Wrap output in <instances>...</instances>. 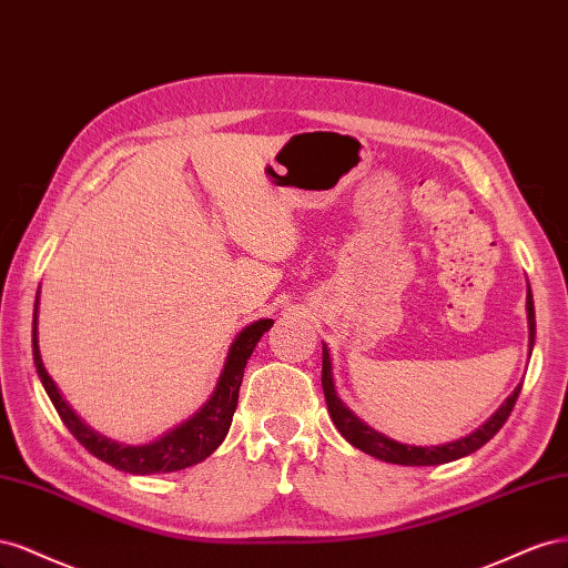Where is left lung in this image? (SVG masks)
<instances>
[{"mask_svg": "<svg viewBox=\"0 0 568 568\" xmlns=\"http://www.w3.org/2000/svg\"><path fill=\"white\" fill-rule=\"evenodd\" d=\"M526 312H528V347L532 352V343H536V306H532V295H530V285H528V295H526ZM321 385H323V395H326V404L335 428L339 435L345 437L349 445L356 449L366 452V455L376 457L387 464H399V466H437V464H447L462 459L471 452L480 449L485 443L495 437V433L505 426V420L509 418L514 404L518 399V393H521V385L501 402V407L485 420L480 428H476L471 435L459 437L455 443L447 445H437V447H416V445H402L390 440V437L374 430L366 426L359 416H354L345 402L337 397L335 393V383H333V362L328 347L323 345V368H321Z\"/></svg>", "mask_w": 568, "mask_h": 568, "instance_id": "8db88e82", "label": "left lung"}]
</instances>
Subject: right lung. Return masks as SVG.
I'll list each match as a JSON object with an SVG mask.
<instances>
[{"instance_id":"1","label":"right lung","mask_w":568,"mask_h":568,"mask_svg":"<svg viewBox=\"0 0 568 568\" xmlns=\"http://www.w3.org/2000/svg\"><path fill=\"white\" fill-rule=\"evenodd\" d=\"M38 302L40 290L36 300V312H32V359H36V368L44 385V393L50 395L63 426L71 430V435L90 452V455L106 462L113 468H119V471L138 476L181 471V468L204 462L225 440L237 407V395L242 376H245L247 359L252 356L258 339H262V335L273 326V318H258L250 323L247 328L240 331V335L233 339V345L229 349V356H225V364L212 397L206 399V404L197 414L183 420L181 426H175L166 435H161L154 443L121 445L109 440V437L100 433H94L88 424H83L80 416L69 407L67 399L61 397L50 374L44 371L38 347Z\"/></svg>"}]
</instances>
